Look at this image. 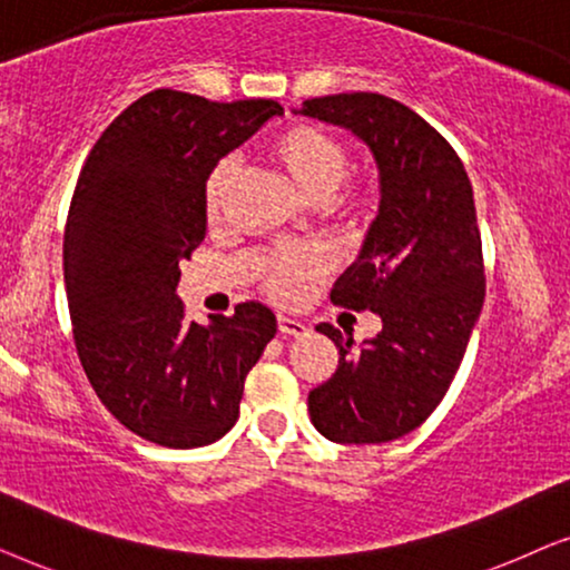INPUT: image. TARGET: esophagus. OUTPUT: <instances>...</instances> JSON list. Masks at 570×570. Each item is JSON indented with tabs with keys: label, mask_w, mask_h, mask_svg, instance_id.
Returning a JSON list of instances; mask_svg holds the SVG:
<instances>
[{
	"label": "esophagus",
	"mask_w": 570,
	"mask_h": 570,
	"mask_svg": "<svg viewBox=\"0 0 570 570\" xmlns=\"http://www.w3.org/2000/svg\"><path fill=\"white\" fill-rule=\"evenodd\" d=\"M277 330H279V334H285V337H301V334H306V324L298 322V318L279 314L277 316Z\"/></svg>",
	"instance_id": "34e87169"
}]
</instances>
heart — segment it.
<instances>
[{
    "mask_svg": "<svg viewBox=\"0 0 570 570\" xmlns=\"http://www.w3.org/2000/svg\"><path fill=\"white\" fill-rule=\"evenodd\" d=\"M272 160L285 170L295 189L314 205L330 202L340 215H357L371 205L368 191L334 194L350 174V153L337 137L316 127H291L269 145ZM233 178V163L220 160L205 181V215L209 223L220 220L225 197ZM330 267V259L318 246H283L275 248L262 264V287L275 301L298 303Z\"/></svg>",
    "mask_w": 570,
    "mask_h": 570,
    "instance_id": "obj_1",
    "label": "heart"
}]
</instances>
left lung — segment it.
I'll return each instance as SVG.
<instances>
[{
    "label": "left lung",
    "mask_w": 570,
    "mask_h": 570,
    "mask_svg": "<svg viewBox=\"0 0 570 570\" xmlns=\"http://www.w3.org/2000/svg\"><path fill=\"white\" fill-rule=\"evenodd\" d=\"M295 114L350 129L379 168V215L332 303L381 316L353 350L332 324L337 371L311 389L316 431L334 443H386L423 425L454 381L485 301L482 240L470 176L446 139L400 100L340 92Z\"/></svg>",
    "instance_id": "8db88e82"
}]
</instances>
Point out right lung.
I'll return each instance as SVG.
<instances>
[{
    "label": "right lung",
    "instance_id": "right-lung-1",
    "mask_svg": "<svg viewBox=\"0 0 570 570\" xmlns=\"http://www.w3.org/2000/svg\"><path fill=\"white\" fill-rule=\"evenodd\" d=\"M272 116L277 100L153 90L108 124L77 178L65 228L77 355L106 410L158 446L223 439L277 332L262 303L202 326L176 295L178 264L207 233V174Z\"/></svg>",
    "mask_w": 570,
    "mask_h": 570
}]
</instances>
